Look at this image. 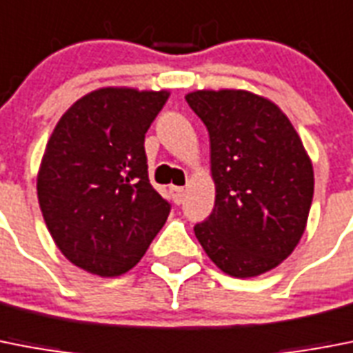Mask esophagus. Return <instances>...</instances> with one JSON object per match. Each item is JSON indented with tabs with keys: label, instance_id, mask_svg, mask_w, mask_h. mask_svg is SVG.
<instances>
[{
	"label": "esophagus",
	"instance_id": "obj_1",
	"mask_svg": "<svg viewBox=\"0 0 353 353\" xmlns=\"http://www.w3.org/2000/svg\"><path fill=\"white\" fill-rule=\"evenodd\" d=\"M170 195L172 199H174V203L181 204L183 197H185V188H183V186H170Z\"/></svg>",
	"mask_w": 353,
	"mask_h": 353
}]
</instances>
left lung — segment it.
<instances>
[{
  "instance_id": "1",
  "label": "left lung",
  "mask_w": 353,
  "mask_h": 353,
  "mask_svg": "<svg viewBox=\"0 0 353 353\" xmlns=\"http://www.w3.org/2000/svg\"><path fill=\"white\" fill-rule=\"evenodd\" d=\"M210 134L215 204L194 226L212 262L236 278L282 263L305 232L312 163L278 105L250 91L186 94Z\"/></svg>"
}]
</instances>
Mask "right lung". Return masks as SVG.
<instances>
[{"instance_id": "1", "label": "right lung", "mask_w": 353, "mask_h": 353, "mask_svg": "<svg viewBox=\"0 0 353 353\" xmlns=\"http://www.w3.org/2000/svg\"><path fill=\"white\" fill-rule=\"evenodd\" d=\"M167 91L105 88L77 100L44 150L37 197L50 235L77 268L118 276L140 262L170 213L149 181L145 132Z\"/></svg>"}]
</instances>
